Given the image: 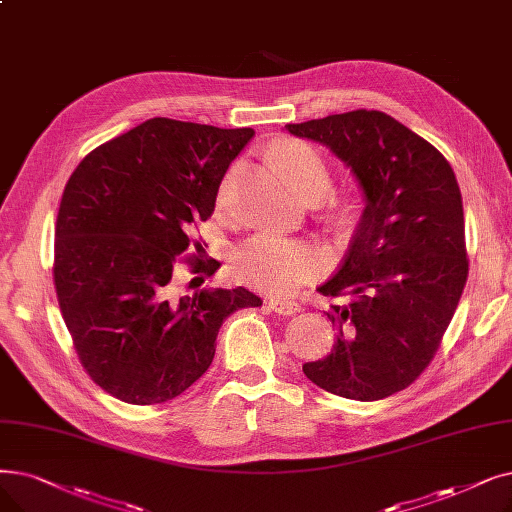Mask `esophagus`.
<instances>
[{
  "mask_svg": "<svg viewBox=\"0 0 512 512\" xmlns=\"http://www.w3.org/2000/svg\"><path fill=\"white\" fill-rule=\"evenodd\" d=\"M270 307L276 311V314H282V316H293L301 309L299 303L288 301V299H280V297H272Z\"/></svg>",
  "mask_w": 512,
  "mask_h": 512,
  "instance_id": "34e87169",
  "label": "esophagus"
}]
</instances>
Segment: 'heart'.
<instances>
[{"instance_id":"1","label":"heart","mask_w":512,"mask_h":512,"mask_svg":"<svg viewBox=\"0 0 512 512\" xmlns=\"http://www.w3.org/2000/svg\"><path fill=\"white\" fill-rule=\"evenodd\" d=\"M276 157L291 175L299 194L309 190L328 188V169L314 148L301 142H282L276 146ZM232 194V173L226 175L217 194V211L226 213ZM326 263V255L299 238H286L278 234H257L242 242L234 251L232 270L244 284L261 291L284 295L314 278Z\"/></svg>"}]
</instances>
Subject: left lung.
Listing matches in <instances>:
<instances>
[{
	"mask_svg": "<svg viewBox=\"0 0 512 512\" xmlns=\"http://www.w3.org/2000/svg\"><path fill=\"white\" fill-rule=\"evenodd\" d=\"M326 146L353 173L364 211L337 274L318 286L345 297L326 316L337 341L303 364L320 389L374 402L429 366L469 274L456 175L427 140L381 110L286 125Z\"/></svg>",
	"mask_w": 512,
	"mask_h": 512,
	"instance_id": "left-lung-1",
	"label": "left lung"
}]
</instances>
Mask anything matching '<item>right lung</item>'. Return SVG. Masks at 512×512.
Instances as JSON below:
<instances>
[{
    "mask_svg": "<svg viewBox=\"0 0 512 512\" xmlns=\"http://www.w3.org/2000/svg\"><path fill=\"white\" fill-rule=\"evenodd\" d=\"M253 136L251 127L154 117L92 150L64 188L54 244L60 311L87 374L125 404L184 393L211 366L224 320L263 303L244 286L194 288L217 272L215 259L190 261L192 293L175 288L192 226L211 217L221 180Z\"/></svg>",
    "mask_w": 512,
    "mask_h": 512,
    "instance_id": "obj_1",
    "label": "right lung"
}]
</instances>
